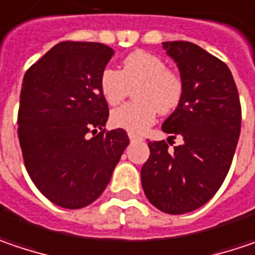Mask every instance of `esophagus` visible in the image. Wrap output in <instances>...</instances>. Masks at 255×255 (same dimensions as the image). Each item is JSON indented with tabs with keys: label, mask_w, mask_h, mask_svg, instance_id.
Here are the masks:
<instances>
[{
	"label": "esophagus",
	"mask_w": 255,
	"mask_h": 255,
	"mask_svg": "<svg viewBox=\"0 0 255 255\" xmlns=\"http://www.w3.org/2000/svg\"><path fill=\"white\" fill-rule=\"evenodd\" d=\"M128 137H129L131 141H140V140H142L141 137H138V135H135V134H132V132H128Z\"/></svg>",
	"instance_id": "obj_1"
}]
</instances>
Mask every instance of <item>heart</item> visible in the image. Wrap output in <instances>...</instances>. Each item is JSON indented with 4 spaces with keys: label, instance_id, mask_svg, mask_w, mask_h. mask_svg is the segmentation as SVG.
Listing matches in <instances>:
<instances>
[{
    "label": "heart",
    "instance_id": "obj_1",
    "mask_svg": "<svg viewBox=\"0 0 255 255\" xmlns=\"http://www.w3.org/2000/svg\"><path fill=\"white\" fill-rule=\"evenodd\" d=\"M99 89L107 104L113 107L121 104L134 89L135 102L114 110L111 123L129 132H142L156 121L157 113L167 115L179 107L185 83L161 57L135 50L123 60L121 70H102Z\"/></svg>",
    "mask_w": 255,
    "mask_h": 255
}]
</instances>
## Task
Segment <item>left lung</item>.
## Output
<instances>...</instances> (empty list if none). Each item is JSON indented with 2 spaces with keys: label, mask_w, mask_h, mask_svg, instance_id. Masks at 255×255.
<instances>
[{
  "label": "left lung",
  "mask_w": 255,
  "mask_h": 255,
  "mask_svg": "<svg viewBox=\"0 0 255 255\" xmlns=\"http://www.w3.org/2000/svg\"><path fill=\"white\" fill-rule=\"evenodd\" d=\"M163 49L177 63L185 91L161 129L185 142L170 152L164 140L148 141L141 185L157 209L180 215L201 208L224 183L241 131V104L222 60L189 41H166Z\"/></svg>",
  "instance_id": "1"
}]
</instances>
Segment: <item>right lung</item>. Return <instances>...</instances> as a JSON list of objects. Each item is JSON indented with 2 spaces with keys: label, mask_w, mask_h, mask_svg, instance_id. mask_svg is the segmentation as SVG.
Here are the masks:
<instances>
[{
  "label": "right lung",
  "mask_w": 255,
  "mask_h": 255,
  "mask_svg": "<svg viewBox=\"0 0 255 255\" xmlns=\"http://www.w3.org/2000/svg\"><path fill=\"white\" fill-rule=\"evenodd\" d=\"M113 54L102 43L62 41L24 75L17 117L24 166L57 206L97 201L129 142L126 129L105 128L99 76Z\"/></svg>",
  "instance_id": "obj_1"
}]
</instances>
